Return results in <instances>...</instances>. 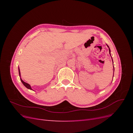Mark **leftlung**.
<instances>
[{
    "instance_id": "left-lung-1",
    "label": "left lung",
    "mask_w": 133,
    "mask_h": 133,
    "mask_svg": "<svg viewBox=\"0 0 133 133\" xmlns=\"http://www.w3.org/2000/svg\"><path fill=\"white\" fill-rule=\"evenodd\" d=\"M107 46H108V45H107ZM108 47L109 48V46H108ZM109 53H110V49H109ZM113 76H114V73H113Z\"/></svg>"
}]
</instances>
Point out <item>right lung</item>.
I'll list each match as a JSON object with an SVG mask.
<instances>
[{"instance_id":"obj_1","label":"right lung","mask_w":133,"mask_h":133,"mask_svg":"<svg viewBox=\"0 0 133 133\" xmlns=\"http://www.w3.org/2000/svg\"><path fill=\"white\" fill-rule=\"evenodd\" d=\"M19 75H20V76H21V72H20V69H19ZM21 82H22V83L23 84V85H24L26 88H27L28 89H30V90H32V89L31 88V87H30V85H29V84H28V83H25V82H24L23 81V80L21 78Z\"/></svg>"}]
</instances>
